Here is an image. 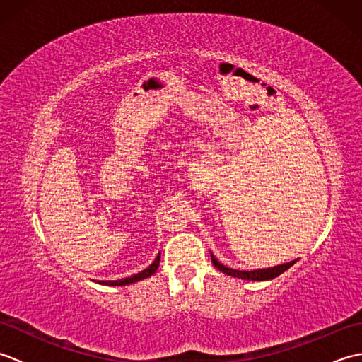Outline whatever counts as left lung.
<instances>
[{"instance_id": "8db88e82", "label": "left lung", "mask_w": 362, "mask_h": 362, "mask_svg": "<svg viewBox=\"0 0 362 362\" xmlns=\"http://www.w3.org/2000/svg\"><path fill=\"white\" fill-rule=\"evenodd\" d=\"M158 264H160V253L157 255V258L153 259V263L149 267H146L144 271H141V272H138L135 275H130V276H126V279H121V280H107V281H99V283L109 284V286H126V284L144 280V279H148V276L156 274Z\"/></svg>"}]
</instances>
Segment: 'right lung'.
Segmentation results:
<instances>
[{
	"instance_id": "1",
	"label": "right lung",
	"mask_w": 362,
	"mask_h": 362,
	"mask_svg": "<svg viewBox=\"0 0 362 362\" xmlns=\"http://www.w3.org/2000/svg\"><path fill=\"white\" fill-rule=\"evenodd\" d=\"M211 261L214 267L218 269V271L224 272L227 275H232L236 276V279H243V280H253V281H263V280H272L275 276H279L280 274H283L284 271H288V269L296 263L294 261H289V263H284V264H279V266H274V267H267V269H257V271H236V269H230L224 264H221L219 261L214 258V255L211 253Z\"/></svg>"
}]
</instances>
